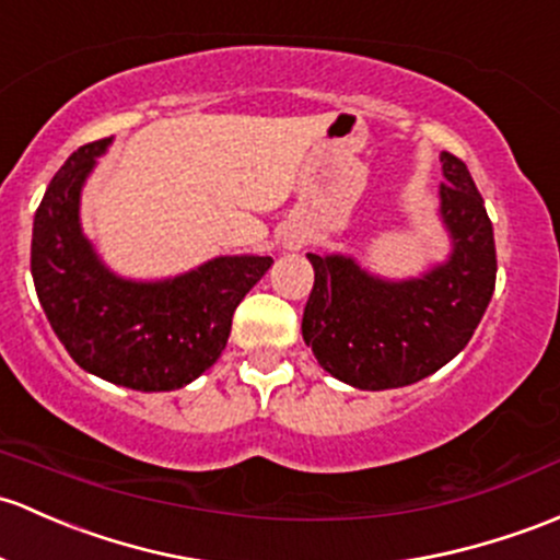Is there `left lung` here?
I'll return each instance as SVG.
<instances>
[{
  "instance_id": "1",
  "label": "left lung",
  "mask_w": 560,
  "mask_h": 560,
  "mask_svg": "<svg viewBox=\"0 0 560 560\" xmlns=\"http://www.w3.org/2000/svg\"><path fill=\"white\" fill-rule=\"evenodd\" d=\"M441 213L454 254L422 280L384 282L352 258L306 254L315 285L302 336L330 376L360 389L406 387L465 350L497 282V248L467 165L443 152Z\"/></svg>"
}]
</instances>
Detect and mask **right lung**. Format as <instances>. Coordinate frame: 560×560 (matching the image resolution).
<instances>
[{"mask_svg": "<svg viewBox=\"0 0 560 560\" xmlns=\"http://www.w3.org/2000/svg\"><path fill=\"white\" fill-rule=\"evenodd\" d=\"M109 141L77 149L47 186L34 215V288L77 365L141 393L178 389L224 352L234 310L272 258H213L165 282L114 278L80 232L82 182Z\"/></svg>", "mask_w": 560, "mask_h": 560, "instance_id": "right-lung-1", "label": "right lung"}]
</instances>
